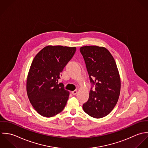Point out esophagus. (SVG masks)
Segmentation results:
<instances>
[{
    "label": "esophagus",
    "mask_w": 148,
    "mask_h": 148,
    "mask_svg": "<svg viewBox=\"0 0 148 148\" xmlns=\"http://www.w3.org/2000/svg\"><path fill=\"white\" fill-rule=\"evenodd\" d=\"M77 92H78V91H77V90H74V91H71V93L73 94V95H76L77 94Z\"/></svg>",
    "instance_id": "obj_1"
}]
</instances>
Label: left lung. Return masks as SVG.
Returning a JSON list of instances; mask_svg holds the SVG:
<instances>
[{
	"label": "left lung",
	"instance_id": "obj_1",
	"mask_svg": "<svg viewBox=\"0 0 148 148\" xmlns=\"http://www.w3.org/2000/svg\"><path fill=\"white\" fill-rule=\"evenodd\" d=\"M85 59L90 82L95 90L90 91L84 112L95 118L104 117L114 109L118 102L121 79L116 61L104 47L85 46L80 48Z\"/></svg>",
	"mask_w": 148,
	"mask_h": 148
}]
</instances>
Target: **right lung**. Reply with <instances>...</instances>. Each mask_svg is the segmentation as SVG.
<instances>
[{
	"label": "right lung",
	"instance_id": "right-lung-1",
	"mask_svg": "<svg viewBox=\"0 0 148 148\" xmlns=\"http://www.w3.org/2000/svg\"><path fill=\"white\" fill-rule=\"evenodd\" d=\"M76 51L75 47L47 46L34 57L27 77L28 98L40 115L51 117L60 113L70 92L58 84L60 73Z\"/></svg>",
	"mask_w": 148,
	"mask_h": 148
}]
</instances>
